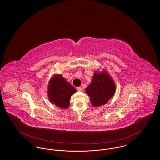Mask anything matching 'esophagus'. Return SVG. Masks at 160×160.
<instances>
[{
    "label": "esophagus",
    "mask_w": 160,
    "mask_h": 160,
    "mask_svg": "<svg viewBox=\"0 0 160 160\" xmlns=\"http://www.w3.org/2000/svg\"><path fill=\"white\" fill-rule=\"evenodd\" d=\"M77 91L78 92L82 91V88L81 87H78V88H77Z\"/></svg>",
    "instance_id": "1"
}]
</instances>
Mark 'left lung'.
<instances>
[{"label": "left lung", "instance_id": "8db88e82", "mask_svg": "<svg viewBox=\"0 0 160 160\" xmlns=\"http://www.w3.org/2000/svg\"><path fill=\"white\" fill-rule=\"evenodd\" d=\"M116 89L114 80L106 71H95L91 83L85 89L94 107L107 104L114 95Z\"/></svg>", "mask_w": 160, "mask_h": 160}]
</instances>
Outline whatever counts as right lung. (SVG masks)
I'll return each mask as SVG.
<instances>
[{"label":"right lung","instance_id":"1","mask_svg":"<svg viewBox=\"0 0 160 160\" xmlns=\"http://www.w3.org/2000/svg\"><path fill=\"white\" fill-rule=\"evenodd\" d=\"M76 91L61 74L54 75L48 84L47 95L49 101L61 108H67L69 106L71 97Z\"/></svg>","mask_w":160,"mask_h":160}]
</instances>
